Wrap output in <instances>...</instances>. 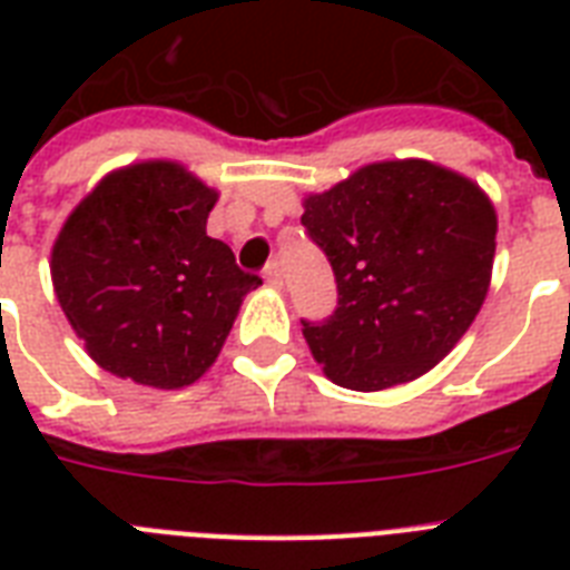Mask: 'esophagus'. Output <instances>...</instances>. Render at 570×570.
<instances>
[{
    "label": "esophagus",
    "mask_w": 570,
    "mask_h": 570,
    "mask_svg": "<svg viewBox=\"0 0 570 570\" xmlns=\"http://www.w3.org/2000/svg\"><path fill=\"white\" fill-rule=\"evenodd\" d=\"M263 277H266V284L272 286V289H281V286H284V275H281V266H277V263H268Z\"/></svg>",
    "instance_id": "34e87169"
}]
</instances>
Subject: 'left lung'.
I'll use <instances>...</instances> for the list:
<instances>
[{"label":"left lung","mask_w":570,"mask_h":570,"mask_svg":"<svg viewBox=\"0 0 570 570\" xmlns=\"http://www.w3.org/2000/svg\"><path fill=\"white\" fill-rule=\"evenodd\" d=\"M302 206L340 293L328 322H304L322 373L373 393L441 364L491 289L497 209L485 189L429 159H384Z\"/></svg>","instance_id":"8db88e82"}]
</instances>
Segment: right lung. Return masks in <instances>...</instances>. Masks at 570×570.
I'll return each mask as SVG.
<instances>
[{"mask_svg": "<svg viewBox=\"0 0 570 570\" xmlns=\"http://www.w3.org/2000/svg\"><path fill=\"white\" fill-rule=\"evenodd\" d=\"M218 191L174 159L115 168L61 224L49 275L94 364L156 390H183L215 364L263 281L206 236Z\"/></svg>", "mask_w": 570, "mask_h": 570, "instance_id": "obj_1", "label": "right lung"}]
</instances>
